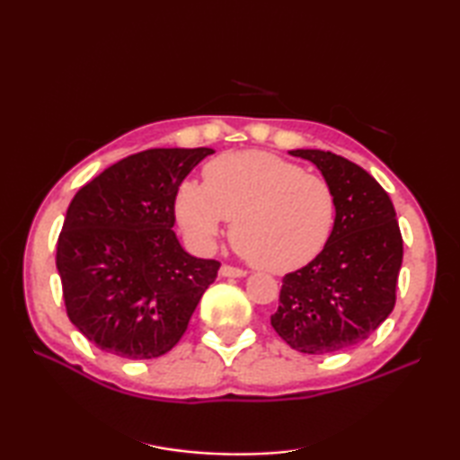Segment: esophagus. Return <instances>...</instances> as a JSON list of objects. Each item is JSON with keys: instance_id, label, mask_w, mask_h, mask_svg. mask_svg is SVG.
<instances>
[{"instance_id": "34e87169", "label": "esophagus", "mask_w": 460, "mask_h": 460, "mask_svg": "<svg viewBox=\"0 0 460 460\" xmlns=\"http://www.w3.org/2000/svg\"><path fill=\"white\" fill-rule=\"evenodd\" d=\"M219 275L225 277V279H243L247 277V272L243 269H237V267H231V265H223L219 269Z\"/></svg>"}]
</instances>
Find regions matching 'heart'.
I'll use <instances>...</instances> for the list:
<instances>
[{
	"mask_svg": "<svg viewBox=\"0 0 460 460\" xmlns=\"http://www.w3.org/2000/svg\"><path fill=\"white\" fill-rule=\"evenodd\" d=\"M175 217L195 247L208 251L231 221V241L262 270L288 272L316 259L334 231L336 193L302 165L265 150L217 155L203 183L183 181Z\"/></svg>",
	"mask_w": 460,
	"mask_h": 460,
	"instance_id": "b5f03b06",
	"label": "heart"
}]
</instances>
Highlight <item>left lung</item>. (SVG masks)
<instances>
[{
  "label": "left lung",
  "mask_w": 460,
  "mask_h": 460,
  "mask_svg": "<svg viewBox=\"0 0 460 460\" xmlns=\"http://www.w3.org/2000/svg\"><path fill=\"white\" fill-rule=\"evenodd\" d=\"M336 193L334 231L320 255L282 279L270 324L302 354H332L374 334L395 306L403 239L387 191L341 155L290 150Z\"/></svg>",
  "instance_id": "8db88e82"
}]
</instances>
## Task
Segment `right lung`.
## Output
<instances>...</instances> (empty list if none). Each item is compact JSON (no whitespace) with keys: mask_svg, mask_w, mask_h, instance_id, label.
Instances as JSON below:
<instances>
[{"mask_svg":"<svg viewBox=\"0 0 460 460\" xmlns=\"http://www.w3.org/2000/svg\"><path fill=\"white\" fill-rule=\"evenodd\" d=\"M211 148H154L76 191L57 243L68 320L106 354L164 356L188 330L219 262L185 252L175 193Z\"/></svg>","mask_w":460,"mask_h":460,"instance_id":"right-lung-1","label":"right lung"}]
</instances>
